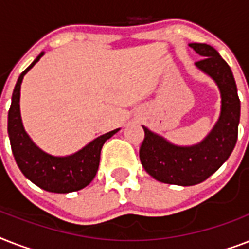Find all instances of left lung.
Here are the masks:
<instances>
[{"instance_id":"obj_1","label":"left lung","mask_w":249,"mask_h":249,"mask_svg":"<svg viewBox=\"0 0 249 249\" xmlns=\"http://www.w3.org/2000/svg\"><path fill=\"white\" fill-rule=\"evenodd\" d=\"M190 48L203 56L195 66L211 76L220 89L221 113L208 136L193 146L170 143L143 126L142 166L151 177L169 185L193 186L205 181L229 159L238 140L240 101L231 70L211 45L190 44Z\"/></svg>"}]
</instances>
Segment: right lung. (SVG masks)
<instances>
[{"mask_svg":"<svg viewBox=\"0 0 249 249\" xmlns=\"http://www.w3.org/2000/svg\"><path fill=\"white\" fill-rule=\"evenodd\" d=\"M42 55L44 53H41L18 79L9 109L7 132L14 158L21 173L35 185L49 193L67 194L84 189L93 181L99 166L103 144L120 129H115L112 132L98 137L80 151L68 156H53L37 147L24 130L19 101L23 77Z\"/></svg>","mask_w":249,"mask_h":249,"instance_id":"1","label":"right lung"}]
</instances>
